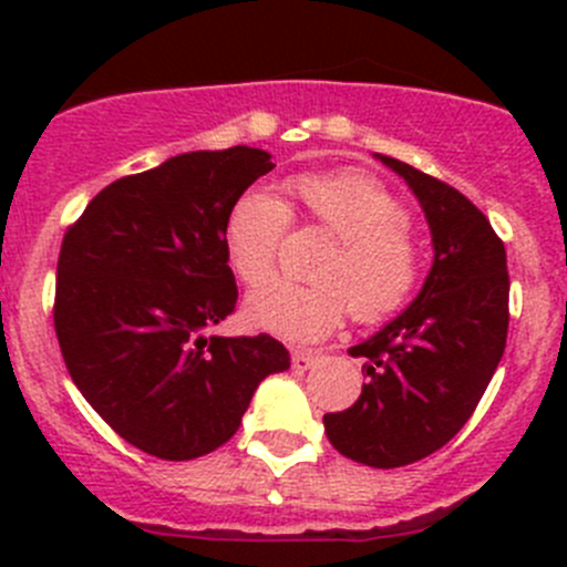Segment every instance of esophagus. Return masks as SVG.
<instances>
[{"instance_id": "esophagus-1", "label": "esophagus", "mask_w": 567, "mask_h": 567, "mask_svg": "<svg viewBox=\"0 0 567 567\" xmlns=\"http://www.w3.org/2000/svg\"><path fill=\"white\" fill-rule=\"evenodd\" d=\"M320 359L318 351H296L293 353V370H310Z\"/></svg>"}]
</instances>
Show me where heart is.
<instances>
[{
  "label": "heart",
  "instance_id": "1",
  "mask_svg": "<svg viewBox=\"0 0 567 567\" xmlns=\"http://www.w3.org/2000/svg\"><path fill=\"white\" fill-rule=\"evenodd\" d=\"M288 192L293 214L334 236V247L318 260L316 285L271 279L251 290V323L285 340L312 342L334 331L348 310L359 323H381L409 305L422 277V249L384 183L340 169L293 177ZM288 221L290 208L268 192H247L233 203L225 247L244 282L271 274Z\"/></svg>",
  "mask_w": 567,
  "mask_h": 567
}]
</instances>
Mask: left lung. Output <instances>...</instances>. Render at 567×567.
<instances>
[{"label": "left lung", "mask_w": 567, "mask_h": 567, "mask_svg": "<svg viewBox=\"0 0 567 567\" xmlns=\"http://www.w3.org/2000/svg\"><path fill=\"white\" fill-rule=\"evenodd\" d=\"M420 199L433 236V266L420 296L370 340L357 403L323 416L331 447L373 468L409 466L442 450L466 425L505 353V244L483 210L450 183L379 156Z\"/></svg>", "instance_id": "obj_1"}]
</instances>
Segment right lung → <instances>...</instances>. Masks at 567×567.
I'll use <instances>...</instances> for the list:
<instances>
[{
  "instance_id": "add662e5",
  "label": "right lung",
  "mask_w": 567,
  "mask_h": 567,
  "mask_svg": "<svg viewBox=\"0 0 567 567\" xmlns=\"http://www.w3.org/2000/svg\"><path fill=\"white\" fill-rule=\"evenodd\" d=\"M271 169V156L247 145L181 153L109 183L62 238V359L101 420L142 453H214L238 431L257 384L290 368L274 337L210 334L238 301L227 214Z\"/></svg>"
}]
</instances>
